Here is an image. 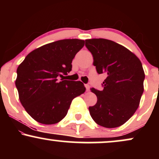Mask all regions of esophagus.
<instances>
[{"label":"esophagus","mask_w":159,"mask_h":159,"mask_svg":"<svg viewBox=\"0 0 159 159\" xmlns=\"http://www.w3.org/2000/svg\"><path fill=\"white\" fill-rule=\"evenodd\" d=\"M85 87H86V90H87V91L90 90V85H89V84H85Z\"/></svg>","instance_id":"esophagus-1"}]
</instances>
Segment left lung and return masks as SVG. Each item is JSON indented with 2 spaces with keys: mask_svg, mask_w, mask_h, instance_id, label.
Instances as JSON below:
<instances>
[{
  "mask_svg": "<svg viewBox=\"0 0 159 159\" xmlns=\"http://www.w3.org/2000/svg\"><path fill=\"white\" fill-rule=\"evenodd\" d=\"M98 74H106L102 90H90L97 102L89 107L98 125L116 128L130 119L139 106L145 74L139 58L123 45L105 39H86Z\"/></svg>",
  "mask_w": 159,
  "mask_h": 159,
  "instance_id": "obj_1",
  "label": "left lung"
}]
</instances>
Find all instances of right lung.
Instances as JSON below:
<instances>
[{
    "label": "right lung",
    "mask_w": 159,
    "mask_h": 159,
    "mask_svg": "<svg viewBox=\"0 0 159 159\" xmlns=\"http://www.w3.org/2000/svg\"><path fill=\"white\" fill-rule=\"evenodd\" d=\"M84 40L62 39L29 53L17 69L19 100L30 116L42 124L57 123L67 114L72 101L85 92L81 81L61 79L72 70L75 54Z\"/></svg>",
    "instance_id": "1"
}]
</instances>
